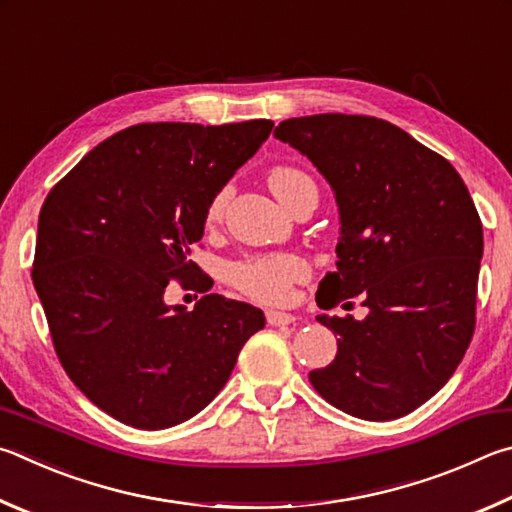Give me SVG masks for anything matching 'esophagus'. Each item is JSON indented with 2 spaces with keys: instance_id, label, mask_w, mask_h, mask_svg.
Returning a JSON list of instances; mask_svg holds the SVG:
<instances>
[{
  "instance_id": "obj_1",
  "label": "esophagus",
  "mask_w": 512,
  "mask_h": 512,
  "mask_svg": "<svg viewBox=\"0 0 512 512\" xmlns=\"http://www.w3.org/2000/svg\"><path fill=\"white\" fill-rule=\"evenodd\" d=\"M267 324L270 326H292L297 317L290 315V312H279V310H267Z\"/></svg>"
}]
</instances>
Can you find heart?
<instances>
[{"label":"heart","mask_w":512,"mask_h":512,"mask_svg":"<svg viewBox=\"0 0 512 512\" xmlns=\"http://www.w3.org/2000/svg\"><path fill=\"white\" fill-rule=\"evenodd\" d=\"M267 184L279 200L290 206L299 188L312 184V179L290 166H276L267 173ZM227 191H220L213 197L206 211L209 222L220 220L227 204ZM308 276V267L297 256L276 254V256H254L238 261L229 267V281L233 288L245 294V297L261 303H285L292 297L294 283L303 281Z\"/></svg>","instance_id":"b5f03b06"}]
</instances>
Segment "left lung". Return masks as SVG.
Listing matches in <instances>:
<instances>
[{"instance_id": "1", "label": "left lung", "mask_w": 512, "mask_h": 512, "mask_svg": "<svg viewBox=\"0 0 512 512\" xmlns=\"http://www.w3.org/2000/svg\"><path fill=\"white\" fill-rule=\"evenodd\" d=\"M274 137L317 166L339 206L337 272L319 283V308L357 294L369 308L362 321L317 317L339 339L312 387L355 418L405 416L452 378L474 333L483 229L468 186L375 116H301Z\"/></svg>"}]
</instances>
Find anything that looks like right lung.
<instances>
[{
  "label": "right lung",
  "mask_w": 512,
  "mask_h": 512,
  "mask_svg": "<svg viewBox=\"0 0 512 512\" xmlns=\"http://www.w3.org/2000/svg\"><path fill=\"white\" fill-rule=\"evenodd\" d=\"M272 121L130 125L78 161L42 204L33 285L71 382L137 429L184 423L218 396L265 326L249 303L168 306V281L209 292L188 261L206 211Z\"/></svg>",
  "instance_id": "add662e5"
}]
</instances>
